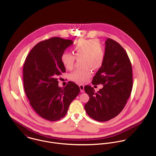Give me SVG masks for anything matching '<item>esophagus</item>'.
Returning a JSON list of instances; mask_svg holds the SVG:
<instances>
[{"label":"esophagus","mask_w":156,"mask_h":156,"mask_svg":"<svg viewBox=\"0 0 156 156\" xmlns=\"http://www.w3.org/2000/svg\"><path fill=\"white\" fill-rule=\"evenodd\" d=\"M80 91H81V93H83V92H84V86L83 85V84H80Z\"/></svg>","instance_id":"1"}]
</instances>
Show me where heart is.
Returning a JSON list of instances; mask_svg holds the SVG:
<instances>
[{
	"mask_svg": "<svg viewBox=\"0 0 156 156\" xmlns=\"http://www.w3.org/2000/svg\"><path fill=\"white\" fill-rule=\"evenodd\" d=\"M74 56L64 52L61 55V62L67 69H72L75 58H80L82 67L74 70L70 74V79L77 83H84L91 75V69H99L104 62V47L101 42L97 39H79L72 48Z\"/></svg>",
	"mask_w": 156,
	"mask_h": 156,
	"instance_id": "heart-1",
	"label": "heart"
}]
</instances>
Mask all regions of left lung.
Masks as SVG:
<instances>
[{
    "instance_id": "8db88e82",
    "label": "left lung",
    "mask_w": 156,
    "mask_h": 156,
    "mask_svg": "<svg viewBox=\"0 0 156 156\" xmlns=\"http://www.w3.org/2000/svg\"><path fill=\"white\" fill-rule=\"evenodd\" d=\"M92 84H102L103 87L94 92L93 87H84L90 98L84 105L88 116L96 121H106L118 115L132 92V68L127 52L112 39L105 41L104 62Z\"/></svg>"
}]
</instances>
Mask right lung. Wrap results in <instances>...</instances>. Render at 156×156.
<instances>
[{
	"mask_svg": "<svg viewBox=\"0 0 156 156\" xmlns=\"http://www.w3.org/2000/svg\"><path fill=\"white\" fill-rule=\"evenodd\" d=\"M73 43L72 40L59 37L41 41L31 50L24 64L26 94L35 112L48 121L63 118L80 91L73 82L69 81L62 88L57 80V77L66 72L61 55Z\"/></svg>",
	"mask_w": 156,
	"mask_h": 156,
	"instance_id": "1",
	"label": "right lung"
}]
</instances>
